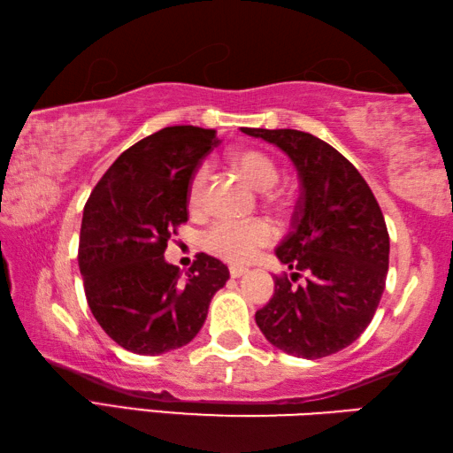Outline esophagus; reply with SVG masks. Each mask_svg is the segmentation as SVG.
I'll return each instance as SVG.
<instances>
[{"instance_id":"34e87169","label":"esophagus","mask_w":453,"mask_h":453,"mask_svg":"<svg viewBox=\"0 0 453 453\" xmlns=\"http://www.w3.org/2000/svg\"><path fill=\"white\" fill-rule=\"evenodd\" d=\"M228 273H231V279H241L242 274H247V268H242V266H231V268H228Z\"/></svg>"}]
</instances>
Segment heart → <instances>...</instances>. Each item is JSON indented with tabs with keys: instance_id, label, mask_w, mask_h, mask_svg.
Wrapping results in <instances>:
<instances>
[{
	"instance_id": "obj_1",
	"label": "heart",
	"mask_w": 453,
	"mask_h": 453,
	"mask_svg": "<svg viewBox=\"0 0 453 453\" xmlns=\"http://www.w3.org/2000/svg\"><path fill=\"white\" fill-rule=\"evenodd\" d=\"M231 165L236 173L249 182L252 188L268 190L279 180V169L271 157L257 149H241L231 155ZM206 182L209 173L204 166H198L193 173L187 190V201L190 211H198L204 203ZM274 239V228L268 220L257 219L249 222H226L219 220L206 228L203 234V247L211 255L226 263H247L257 255L258 249L271 244Z\"/></svg>"
}]
</instances>
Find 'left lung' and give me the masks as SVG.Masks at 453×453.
Masks as SVG:
<instances>
[{"instance_id":"1","label":"left lung","mask_w":453,"mask_h":453,"mask_svg":"<svg viewBox=\"0 0 453 453\" xmlns=\"http://www.w3.org/2000/svg\"><path fill=\"white\" fill-rule=\"evenodd\" d=\"M241 131L284 150L303 185L292 231L276 249L295 273L274 276L258 328L298 358L336 354L366 330L382 298L390 260L384 214L358 169L328 142L296 129ZM300 275L305 282L295 285Z\"/></svg>"}]
</instances>
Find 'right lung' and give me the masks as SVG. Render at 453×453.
I'll return each mask as SVG.
<instances>
[{"label":"right lung","instance_id":"right-lung-1","mask_svg":"<svg viewBox=\"0 0 453 453\" xmlns=\"http://www.w3.org/2000/svg\"><path fill=\"white\" fill-rule=\"evenodd\" d=\"M217 131L165 127L119 155L83 209L79 271L95 320L134 354L188 344L203 328L228 268L198 252L185 279L165 260L166 242L188 219V182Z\"/></svg>","mask_w":453,"mask_h":453}]
</instances>
